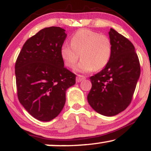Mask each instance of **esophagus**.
<instances>
[{"instance_id": "34e87169", "label": "esophagus", "mask_w": 151, "mask_h": 151, "mask_svg": "<svg viewBox=\"0 0 151 151\" xmlns=\"http://www.w3.org/2000/svg\"><path fill=\"white\" fill-rule=\"evenodd\" d=\"M84 79H85V77L82 75H78L77 78H76V81L77 82H80V81L84 80Z\"/></svg>"}]
</instances>
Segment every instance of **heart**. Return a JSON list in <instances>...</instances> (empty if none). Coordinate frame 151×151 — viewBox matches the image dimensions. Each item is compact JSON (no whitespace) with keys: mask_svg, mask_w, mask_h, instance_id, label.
Masks as SVG:
<instances>
[{"mask_svg":"<svg viewBox=\"0 0 151 151\" xmlns=\"http://www.w3.org/2000/svg\"><path fill=\"white\" fill-rule=\"evenodd\" d=\"M70 44L64 43L60 55L65 65L72 68L79 58L82 59L75 70L88 73L104 68L110 60L112 45L110 39L89 29L77 31L70 39Z\"/></svg>","mask_w":151,"mask_h":151,"instance_id":"obj_1","label":"heart"}]
</instances>
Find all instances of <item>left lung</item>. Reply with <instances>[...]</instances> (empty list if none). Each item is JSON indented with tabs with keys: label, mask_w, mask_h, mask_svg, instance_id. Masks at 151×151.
Returning a JSON list of instances; mask_svg holds the SVG:
<instances>
[{
	"label": "left lung",
	"mask_w": 151,
	"mask_h": 151,
	"mask_svg": "<svg viewBox=\"0 0 151 151\" xmlns=\"http://www.w3.org/2000/svg\"><path fill=\"white\" fill-rule=\"evenodd\" d=\"M109 35L112 45L111 56L101 72L90 77L92 86L87 100L95 111L113 116L131 104L141 67L132 43L113 28Z\"/></svg>",
	"instance_id": "8db88e82"
}]
</instances>
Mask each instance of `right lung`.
Listing matches in <instances>:
<instances>
[{
  "label": "right lung",
  "mask_w": 151,
  "mask_h": 151,
  "mask_svg": "<svg viewBox=\"0 0 151 151\" xmlns=\"http://www.w3.org/2000/svg\"><path fill=\"white\" fill-rule=\"evenodd\" d=\"M67 37L60 27H45L25 42L15 62L19 101L35 119L50 121L62 111L76 75L64 67L60 50Z\"/></svg>",
  "instance_id": "right-lung-1"
}]
</instances>
